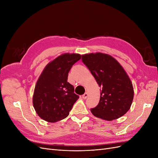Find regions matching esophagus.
Here are the masks:
<instances>
[{
	"label": "esophagus",
	"mask_w": 158,
	"mask_h": 158,
	"mask_svg": "<svg viewBox=\"0 0 158 158\" xmlns=\"http://www.w3.org/2000/svg\"><path fill=\"white\" fill-rule=\"evenodd\" d=\"M88 96V94L87 92H85L84 95H82V98L83 99H86Z\"/></svg>",
	"instance_id": "esophagus-1"
}]
</instances>
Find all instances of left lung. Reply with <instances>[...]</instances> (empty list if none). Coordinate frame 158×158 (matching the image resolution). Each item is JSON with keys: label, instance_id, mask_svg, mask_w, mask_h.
<instances>
[{"label": "left lung", "instance_id": "1", "mask_svg": "<svg viewBox=\"0 0 158 158\" xmlns=\"http://www.w3.org/2000/svg\"><path fill=\"white\" fill-rule=\"evenodd\" d=\"M82 59L101 88L99 103L91 112L106 121L123 116L134 98L132 83L125 69L112 56L102 52L82 55Z\"/></svg>", "mask_w": 158, "mask_h": 158}]
</instances>
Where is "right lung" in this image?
<instances>
[{"label":"right lung","instance_id":"1","mask_svg":"<svg viewBox=\"0 0 158 158\" xmlns=\"http://www.w3.org/2000/svg\"><path fill=\"white\" fill-rule=\"evenodd\" d=\"M81 59L78 53H64L46 65L38 78L33 95V106L44 121L55 123L65 118L79 98L67 82L73 65Z\"/></svg>","mask_w":158,"mask_h":158}]
</instances>
